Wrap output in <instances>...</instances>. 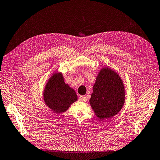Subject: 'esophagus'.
Returning a JSON list of instances; mask_svg holds the SVG:
<instances>
[{
	"instance_id": "1",
	"label": "esophagus",
	"mask_w": 160,
	"mask_h": 160,
	"mask_svg": "<svg viewBox=\"0 0 160 160\" xmlns=\"http://www.w3.org/2000/svg\"><path fill=\"white\" fill-rule=\"evenodd\" d=\"M79 100L81 101V102H86L87 101V97H85V96H81V97H79Z\"/></svg>"
}]
</instances>
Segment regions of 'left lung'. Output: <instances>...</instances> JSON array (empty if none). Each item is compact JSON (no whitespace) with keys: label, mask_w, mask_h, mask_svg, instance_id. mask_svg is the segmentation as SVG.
Segmentation results:
<instances>
[{"label":"left lung","mask_w":160,"mask_h":160,"mask_svg":"<svg viewBox=\"0 0 160 160\" xmlns=\"http://www.w3.org/2000/svg\"><path fill=\"white\" fill-rule=\"evenodd\" d=\"M89 100L95 116L100 119L117 115L125 104V88L120 75L110 67H104L96 78Z\"/></svg>","instance_id":"1"}]
</instances>
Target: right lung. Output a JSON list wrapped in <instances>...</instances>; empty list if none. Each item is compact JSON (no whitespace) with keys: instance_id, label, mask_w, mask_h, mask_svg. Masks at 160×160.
I'll return each instance as SVG.
<instances>
[{"instance_id":"1","label":"right lung","mask_w":160,"mask_h":160,"mask_svg":"<svg viewBox=\"0 0 160 160\" xmlns=\"http://www.w3.org/2000/svg\"><path fill=\"white\" fill-rule=\"evenodd\" d=\"M42 98L45 105L55 113L66 112L78 99L74 89L65 82L62 72L51 75L43 90Z\"/></svg>"}]
</instances>
